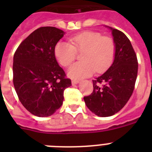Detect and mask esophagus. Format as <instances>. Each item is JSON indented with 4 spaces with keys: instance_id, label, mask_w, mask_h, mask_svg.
<instances>
[{
    "instance_id": "1",
    "label": "esophagus",
    "mask_w": 152,
    "mask_h": 152,
    "mask_svg": "<svg viewBox=\"0 0 152 152\" xmlns=\"http://www.w3.org/2000/svg\"><path fill=\"white\" fill-rule=\"evenodd\" d=\"M79 82H80V80H72V84H73V85L77 84Z\"/></svg>"
}]
</instances>
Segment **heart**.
Returning <instances> with one entry per match:
<instances>
[{
    "label": "heart",
    "instance_id": "heart-1",
    "mask_svg": "<svg viewBox=\"0 0 152 152\" xmlns=\"http://www.w3.org/2000/svg\"><path fill=\"white\" fill-rule=\"evenodd\" d=\"M71 44L59 42L55 47V55L63 66H68L76 58L77 52L82 53L81 62L72 64L68 70V77L82 79L89 77L94 71H105L113 62L116 52L113 40L100 33L87 31L70 39Z\"/></svg>",
    "mask_w": 152,
    "mask_h": 152
}]
</instances>
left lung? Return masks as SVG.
<instances>
[{
	"label": "left lung",
	"mask_w": 152,
	"mask_h": 152,
	"mask_svg": "<svg viewBox=\"0 0 152 152\" xmlns=\"http://www.w3.org/2000/svg\"><path fill=\"white\" fill-rule=\"evenodd\" d=\"M107 27L116 45L113 62L107 72L93 80L92 94L84 97L88 108L100 117L113 116L126 105L132 94L138 74V60L128 37L121 31Z\"/></svg>",
	"instance_id": "obj_1"
}]
</instances>
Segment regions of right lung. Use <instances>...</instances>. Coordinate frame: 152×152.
Returning a JSON list of instances; mask_svg holds the SVG:
<instances>
[{
	"label": "right lung",
	"instance_id": "obj_1",
	"mask_svg": "<svg viewBox=\"0 0 152 152\" xmlns=\"http://www.w3.org/2000/svg\"><path fill=\"white\" fill-rule=\"evenodd\" d=\"M64 33L53 26L39 28L13 56L14 88L23 106L34 116L46 117L56 113L62 105L64 91L72 85L55 56V47Z\"/></svg>",
	"mask_w": 152,
	"mask_h": 152
}]
</instances>
